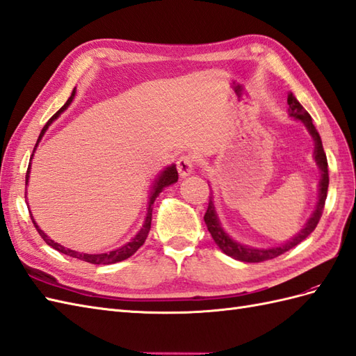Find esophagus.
I'll use <instances>...</instances> for the list:
<instances>
[{
	"label": "esophagus",
	"mask_w": 356,
	"mask_h": 356,
	"mask_svg": "<svg viewBox=\"0 0 356 356\" xmlns=\"http://www.w3.org/2000/svg\"><path fill=\"white\" fill-rule=\"evenodd\" d=\"M177 168H178V173L181 178L188 177L190 173H193L195 169V159L192 155H181L177 161Z\"/></svg>",
	"instance_id": "obj_1"
}]
</instances>
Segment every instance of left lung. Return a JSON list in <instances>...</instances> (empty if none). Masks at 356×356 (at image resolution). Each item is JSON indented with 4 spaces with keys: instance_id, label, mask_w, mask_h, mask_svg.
<instances>
[{
    "instance_id": "8db88e82",
    "label": "left lung",
    "mask_w": 356,
    "mask_h": 356,
    "mask_svg": "<svg viewBox=\"0 0 356 356\" xmlns=\"http://www.w3.org/2000/svg\"><path fill=\"white\" fill-rule=\"evenodd\" d=\"M289 115L294 119L302 120V124L307 127L308 133L311 134L314 140V160L317 163V166L320 169V181H318V201L316 204V210L313 214L309 216V219L307 223L303 225V228L296 234V236L291 237L287 243H284L281 246H275V248H252V246H246L241 245L238 241L231 238L225 229L222 228L220 220L218 218V213H216L214 202H213V195H210V202H208L207 213L204 216V220L207 223V228L210 231L211 237L214 240V243L219 246L223 254H227L228 257L238 259V261H245V263H261L266 261V259H272L280 257L281 254L287 252L291 248L298 246L300 241L305 240L311 232H313L317 227V223L322 218L323 208H325V201H326V195H327V186H329V175H327V160H326V154L323 151V145H322V138H320L316 127L313 125V119H311L309 113L300 106V102L294 98V95L290 93L289 98Z\"/></svg>"
}]
</instances>
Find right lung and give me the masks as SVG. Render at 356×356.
I'll list each match as a JSON object with an SVG mask.
<instances>
[{
    "label": "right lung",
    "mask_w": 356,
    "mask_h": 356,
    "mask_svg": "<svg viewBox=\"0 0 356 356\" xmlns=\"http://www.w3.org/2000/svg\"><path fill=\"white\" fill-rule=\"evenodd\" d=\"M75 93H76V92H75V89H74V90H72V95H71V97H69V99L66 101L65 106H63L62 108H60V110L56 113V115L48 120L45 127H43L42 133H40V136H39V138H38L36 148H38V145H39V142H40V138L43 137V134H45V131L48 129V127H49L51 124H53L54 120H56L60 115H62V113H63L69 106H71V102H72L74 98H75ZM36 148H34V151H36ZM34 151H33V155H34ZM33 155H31V159H33ZM30 169H31V163L29 164L27 175H25V186L29 184ZM177 181H178V170H177L175 164H170V166H168L166 169L161 170V173L157 177V179L154 181L152 187H151V195H149V201H148V213H146L143 227L140 228V231H138L131 240L128 241V243H125L124 246H120V248H118V249H115V250H110V252H106V254H83V252H76V250H72V249H69V248H65V246H62L60 243H56L54 240H51V238L47 236V234L39 228V225L36 223V220H34V218L31 216V211H30V218H31V220H33V223H34V227H36L38 232L40 234V237H42L43 240H45V243L49 245L51 248H54L56 250H58V252H62V254L69 255V257H72V258H78V259H81V261H88V263H90V264H115V263H119V261H124V259H127V258L131 257L133 254H136V250L145 243V240H146V237H148V232H149V229H151L152 205H154V201H155V199H157V196L163 192L164 187H168V186H170V184H175ZM25 202H27V201H25ZM27 204H29V202H27Z\"/></svg>",
    "instance_id": "1"
}]
</instances>
